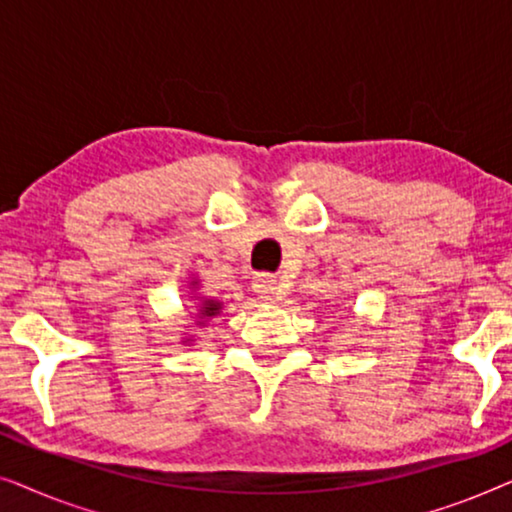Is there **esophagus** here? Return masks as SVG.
<instances>
[{"label":"esophagus","mask_w":512,"mask_h":512,"mask_svg":"<svg viewBox=\"0 0 512 512\" xmlns=\"http://www.w3.org/2000/svg\"><path fill=\"white\" fill-rule=\"evenodd\" d=\"M254 291L258 293V298L265 300V303H272V300H277L279 298V282H277V277L258 275L254 279Z\"/></svg>","instance_id":"34e87169"}]
</instances>
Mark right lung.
<instances>
[{"label": "right lung", "mask_w": 512, "mask_h": 512, "mask_svg": "<svg viewBox=\"0 0 512 512\" xmlns=\"http://www.w3.org/2000/svg\"><path fill=\"white\" fill-rule=\"evenodd\" d=\"M219 312H221V303H219V300H202V307H200L202 319L216 317V314H219Z\"/></svg>", "instance_id": "obj_1"}]
</instances>
